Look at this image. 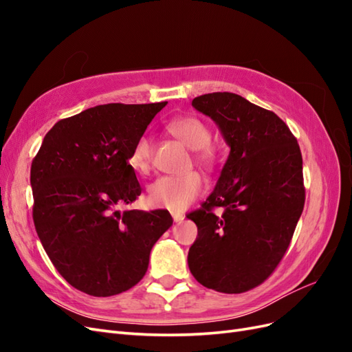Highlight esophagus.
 Wrapping results in <instances>:
<instances>
[{"mask_svg":"<svg viewBox=\"0 0 352 352\" xmlns=\"http://www.w3.org/2000/svg\"><path fill=\"white\" fill-rule=\"evenodd\" d=\"M172 217H173L175 223H180V221H182V220L185 219V216L180 214V212H172Z\"/></svg>","mask_w":352,"mask_h":352,"instance_id":"esophagus-1","label":"esophagus"}]
</instances>
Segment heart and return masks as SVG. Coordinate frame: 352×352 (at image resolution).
Masks as SVG:
<instances>
[{
	"instance_id": "1",
	"label": "heart",
	"mask_w": 352,
	"mask_h": 352,
	"mask_svg": "<svg viewBox=\"0 0 352 352\" xmlns=\"http://www.w3.org/2000/svg\"><path fill=\"white\" fill-rule=\"evenodd\" d=\"M168 131L189 150L195 151V158L202 166L211 167L214 164L216 151L210 145L211 132L198 117H180L168 123ZM151 157L153 140L148 135H141L135 141L127 162L135 172L146 173L151 167ZM202 190H204V180L197 172L180 176H162L148 188V202L155 208L182 211L201 195Z\"/></svg>"
}]
</instances>
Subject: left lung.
Listing matches in <instances>:
<instances>
[{"mask_svg": "<svg viewBox=\"0 0 352 352\" xmlns=\"http://www.w3.org/2000/svg\"><path fill=\"white\" fill-rule=\"evenodd\" d=\"M192 107L217 124L230 153L216 188L186 216L198 228L188 265L202 286L241 294L267 279L289 247L305 201L300 145L282 119L241 95H199Z\"/></svg>", "mask_w": 352, "mask_h": 352, "instance_id": "obj_1", "label": "left lung"}]
</instances>
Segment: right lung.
I'll return each mask as SVG.
<instances>
[{
    "label": "right lung",
    "mask_w": 352,
    "mask_h": 352,
    "mask_svg": "<svg viewBox=\"0 0 352 352\" xmlns=\"http://www.w3.org/2000/svg\"><path fill=\"white\" fill-rule=\"evenodd\" d=\"M166 104H104L63 119L32 162L42 247L63 278L85 294L131 289L146 273L154 243L173 225L167 210H119L141 195L127 158Z\"/></svg>",
    "instance_id": "1"
}]
</instances>
